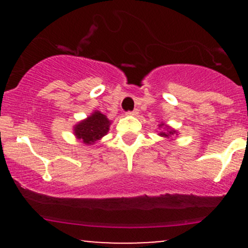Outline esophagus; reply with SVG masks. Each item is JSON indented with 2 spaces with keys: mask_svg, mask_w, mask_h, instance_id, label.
Masks as SVG:
<instances>
[{
  "mask_svg": "<svg viewBox=\"0 0 248 248\" xmlns=\"http://www.w3.org/2000/svg\"><path fill=\"white\" fill-rule=\"evenodd\" d=\"M127 115H133V116H136L139 114V110L138 109H134V110H132V112H127L126 113Z\"/></svg>",
  "mask_w": 248,
  "mask_h": 248,
  "instance_id": "34e87169",
  "label": "esophagus"
}]
</instances>
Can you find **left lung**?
<instances>
[{
  "label": "left lung",
  "mask_w": 248,
  "mask_h": 248,
  "mask_svg": "<svg viewBox=\"0 0 248 248\" xmlns=\"http://www.w3.org/2000/svg\"><path fill=\"white\" fill-rule=\"evenodd\" d=\"M158 128H161V132H158V135L162 136V138L164 139H168L169 141L173 140V136H177L178 135V132L177 130H175L173 128H171L169 126V124H166L164 122H161L160 124H158Z\"/></svg>",
  "instance_id": "8db88e82"
}]
</instances>
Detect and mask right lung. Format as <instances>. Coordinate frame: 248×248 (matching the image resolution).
<instances>
[{"mask_svg":"<svg viewBox=\"0 0 248 248\" xmlns=\"http://www.w3.org/2000/svg\"><path fill=\"white\" fill-rule=\"evenodd\" d=\"M110 124L112 121L106 115L99 110H94L86 119L79 121L73 126V134L77 140H80L81 143L90 146L101 140L106 135Z\"/></svg>","mask_w":248,"mask_h":248,"instance_id":"obj_1","label":"right lung"}]
</instances>
